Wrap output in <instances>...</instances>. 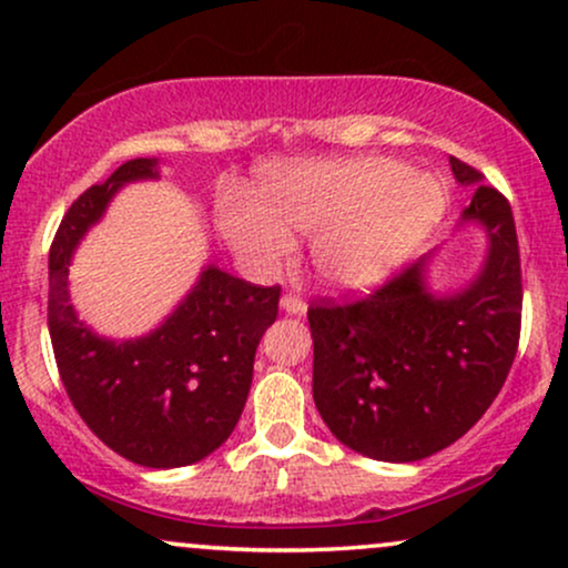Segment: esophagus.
<instances>
[{"instance_id":"1","label":"esophagus","mask_w":568,"mask_h":568,"mask_svg":"<svg viewBox=\"0 0 568 568\" xmlns=\"http://www.w3.org/2000/svg\"><path fill=\"white\" fill-rule=\"evenodd\" d=\"M280 306H283V312H288V315H304V310H306V304L296 296V293H283Z\"/></svg>"}]
</instances>
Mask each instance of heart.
Returning a JSON list of instances; mask_svg holds the SVG:
<instances>
[{
    "instance_id": "heart-1",
    "label": "heart",
    "mask_w": 568,
    "mask_h": 568,
    "mask_svg": "<svg viewBox=\"0 0 568 568\" xmlns=\"http://www.w3.org/2000/svg\"><path fill=\"white\" fill-rule=\"evenodd\" d=\"M443 189L384 158L317 160L264 175L256 197L230 192L219 230L240 258L272 266L288 256L291 232L312 234L315 275L336 291L384 283L438 224Z\"/></svg>"
}]
</instances>
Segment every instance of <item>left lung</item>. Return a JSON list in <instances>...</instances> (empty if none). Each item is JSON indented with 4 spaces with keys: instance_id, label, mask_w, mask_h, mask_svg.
I'll return each mask as SVG.
<instances>
[{
    "instance_id": "8db88e82",
    "label": "left lung",
    "mask_w": 568,
    "mask_h": 568,
    "mask_svg": "<svg viewBox=\"0 0 568 568\" xmlns=\"http://www.w3.org/2000/svg\"><path fill=\"white\" fill-rule=\"evenodd\" d=\"M448 162L459 184L475 186L462 221L488 234L478 277L435 296L422 256L366 298H321L306 310L315 406L344 446L379 462L425 459L459 440L499 395L518 352L524 285L510 202L480 184L473 165Z\"/></svg>"
}]
</instances>
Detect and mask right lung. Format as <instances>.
Returning a JSON list of instances; mask_svg holds the SVG:
<instances>
[{
  "instance_id": "obj_1",
  "label": "right lung",
  "mask_w": 568,
  "mask_h": 568,
  "mask_svg": "<svg viewBox=\"0 0 568 568\" xmlns=\"http://www.w3.org/2000/svg\"><path fill=\"white\" fill-rule=\"evenodd\" d=\"M158 160H130L71 202L50 245L48 325L77 414L112 452L168 470L205 459L232 435L253 379V357L277 321L280 285L245 283L205 266L192 293L149 336H95L69 302V264L116 189L158 179Z\"/></svg>"
}]
</instances>
